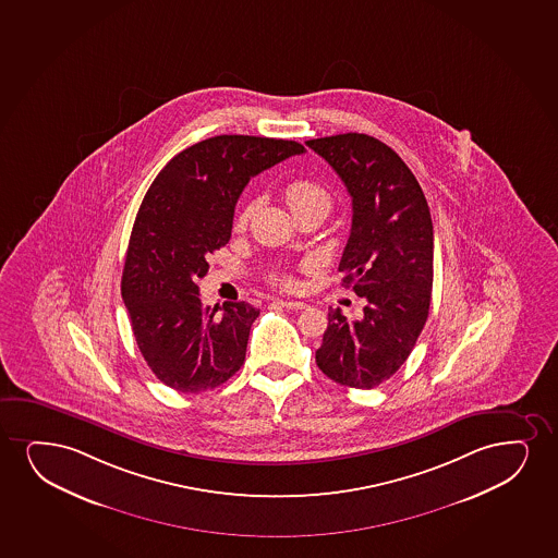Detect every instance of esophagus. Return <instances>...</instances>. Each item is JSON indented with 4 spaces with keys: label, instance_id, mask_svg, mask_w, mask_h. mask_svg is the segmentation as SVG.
<instances>
[{
    "label": "esophagus",
    "instance_id": "esophagus-1",
    "mask_svg": "<svg viewBox=\"0 0 558 558\" xmlns=\"http://www.w3.org/2000/svg\"><path fill=\"white\" fill-rule=\"evenodd\" d=\"M276 304L290 311H302L307 307V304H304V302H290V300H276Z\"/></svg>",
    "mask_w": 558,
    "mask_h": 558
}]
</instances>
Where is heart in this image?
<instances>
[{
    "mask_svg": "<svg viewBox=\"0 0 558 558\" xmlns=\"http://www.w3.org/2000/svg\"><path fill=\"white\" fill-rule=\"evenodd\" d=\"M282 198L284 204L289 207L290 213L294 215V219H302L305 215H318L325 219L330 207H332V194L326 189L325 184L311 181V179H294L290 181L284 189H282ZM253 215V207L247 205L243 207L238 217H235V230H243L247 228L248 220ZM271 282L282 290L300 289V281L296 277L289 274V271H277L271 276Z\"/></svg>",
    "mask_w": 558,
    "mask_h": 558,
    "instance_id": "1",
    "label": "heart"
}]
</instances>
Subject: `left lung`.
<instances>
[{"label":"left lung","mask_w":558,"mask_h":558,"mask_svg":"<svg viewBox=\"0 0 558 558\" xmlns=\"http://www.w3.org/2000/svg\"><path fill=\"white\" fill-rule=\"evenodd\" d=\"M332 166L353 198V226L339 262L345 289L366 300L349 323L328 311L315 360L345 387L374 388L408 360L430 310L434 226L423 189L402 158L366 134L305 142Z\"/></svg>","instance_id":"8db88e82"}]
</instances>
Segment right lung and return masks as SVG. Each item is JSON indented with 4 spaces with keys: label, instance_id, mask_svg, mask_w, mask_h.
I'll return each instance as SVG.
<instances>
[{
    "label": "right lung",
    "instance_id": "obj_1",
    "mask_svg": "<svg viewBox=\"0 0 558 558\" xmlns=\"http://www.w3.org/2000/svg\"><path fill=\"white\" fill-rule=\"evenodd\" d=\"M305 153L289 140L215 135L173 156L135 217L122 271V300L153 374L186 395L228 381L247 353L260 310L204 305L198 281L232 235L233 209L251 177Z\"/></svg>",
    "mask_w": 558,
    "mask_h": 558
}]
</instances>
